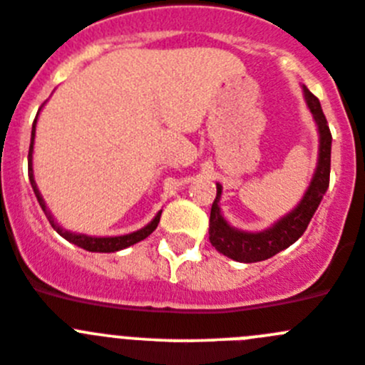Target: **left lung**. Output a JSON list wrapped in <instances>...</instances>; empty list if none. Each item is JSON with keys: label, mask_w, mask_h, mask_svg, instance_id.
<instances>
[{"label": "left lung", "mask_w": 365, "mask_h": 365, "mask_svg": "<svg viewBox=\"0 0 365 365\" xmlns=\"http://www.w3.org/2000/svg\"><path fill=\"white\" fill-rule=\"evenodd\" d=\"M304 98H306L307 106L315 117L317 126L320 133V153H319V166L313 175L312 185L307 188L306 195L300 200V205L287 213L284 219L269 230H264L260 233L239 232L232 228L219 208V199L222 193V186L217 185V197L212 205V213H210V242L213 248L222 255L230 257L239 262H260L269 257L277 255L279 252L292 246L299 237L306 232L307 224L315 215L320 200L329 186V170H331V132L327 126V119L322 112L319 99L313 96L309 90L304 86Z\"/></svg>", "instance_id": "8db88e82"}]
</instances>
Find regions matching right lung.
I'll return each instance as SVG.
<instances>
[{
    "instance_id": "right-lung-1",
    "label": "right lung",
    "mask_w": 365,
    "mask_h": 365,
    "mask_svg": "<svg viewBox=\"0 0 365 365\" xmlns=\"http://www.w3.org/2000/svg\"><path fill=\"white\" fill-rule=\"evenodd\" d=\"M34 133H36V121H34V125H32V137H30V148H29V179H30V185H32V188H34L36 197H38L39 206H41L43 212H45V215H46V219H48V222L52 224V228L56 230V232H58L59 235L65 237V239L68 240V242L76 244V246H79V248L86 250V252L112 253V252H119V250L128 248V246H132V244H135V242H139V240L146 239V237H148L150 233H152L153 230L157 228V224H159V220H160V213H163V212L157 213L155 219H153L152 222L148 224V226H145V228H143V230H139V232L130 233V235H121V237L76 235V233L65 232V230H63V228H59L58 224H56V220L52 219V215H50L48 210H46L45 200H43V197H41V193H39L38 186H36L34 173H32V148H34Z\"/></svg>"
}]
</instances>
